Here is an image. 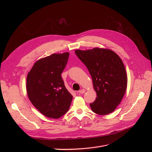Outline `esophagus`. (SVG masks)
<instances>
[{"mask_svg": "<svg viewBox=\"0 0 152 152\" xmlns=\"http://www.w3.org/2000/svg\"><path fill=\"white\" fill-rule=\"evenodd\" d=\"M78 92H79V94H84V93L86 92V91H85V89H81L80 91H79Z\"/></svg>", "mask_w": 152, "mask_h": 152, "instance_id": "34e87169", "label": "esophagus"}]
</instances>
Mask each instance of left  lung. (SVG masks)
<instances>
[{
	"label": "left lung",
	"mask_w": 152,
	"mask_h": 152,
	"mask_svg": "<svg viewBox=\"0 0 152 152\" xmlns=\"http://www.w3.org/2000/svg\"><path fill=\"white\" fill-rule=\"evenodd\" d=\"M75 53L88 69L97 93L96 99L90 103L92 110L100 115L112 113L123 99L127 87L123 61L110 49L94 48L76 50Z\"/></svg>",
	"instance_id": "left-lung-1"
}]
</instances>
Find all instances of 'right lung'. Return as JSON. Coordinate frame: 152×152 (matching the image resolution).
I'll use <instances>...</instances> for the list:
<instances>
[{
    "instance_id": "right-lung-1",
    "label": "right lung",
    "mask_w": 152,
    "mask_h": 152,
    "mask_svg": "<svg viewBox=\"0 0 152 152\" xmlns=\"http://www.w3.org/2000/svg\"><path fill=\"white\" fill-rule=\"evenodd\" d=\"M69 53L52 54L37 61L28 74L26 91L33 105L44 116L57 119L69 110L73 96L61 74Z\"/></svg>"
}]
</instances>
